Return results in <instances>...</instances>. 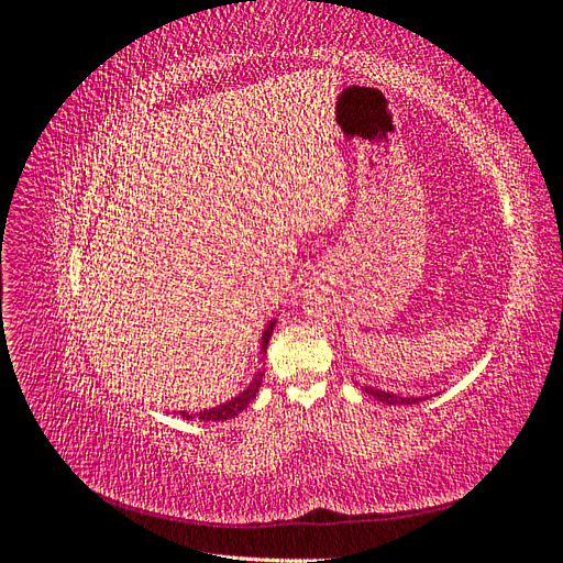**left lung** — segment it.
Masks as SVG:
<instances>
[{
  "mask_svg": "<svg viewBox=\"0 0 563 563\" xmlns=\"http://www.w3.org/2000/svg\"><path fill=\"white\" fill-rule=\"evenodd\" d=\"M354 385H360L362 387V391L364 395H368V397H373L376 401H380V404H399V406H411V404H420V401H424V399H430L428 395H420V397H401V395H395V391H385V389H378V387H371V385H362V383H356L354 380Z\"/></svg>",
  "mask_w": 563,
  "mask_h": 563,
  "instance_id": "8db88e82",
  "label": "left lung"
}]
</instances>
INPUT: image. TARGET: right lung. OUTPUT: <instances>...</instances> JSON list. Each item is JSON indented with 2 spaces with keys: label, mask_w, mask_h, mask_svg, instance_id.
I'll return each instance as SVG.
<instances>
[{
  "label": "right lung",
  "mask_w": 563,
  "mask_h": 563,
  "mask_svg": "<svg viewBox=\"0 0 563 563\" xmlns=\"http://www.w3.org/2000/svg\"><path fill=\"white\" fill-rule=\"evenodd\" d=\"M277 319H279V314L277 317H272L269 321H267V327L263 329V335H261V360L265 356V352H267V345H269V338H272V331H275V323H277ZM263 376H265V371L263 368H258L253 373V378H251V383L240 391V395L236 397H232V399H228V401H223V404H218V406H209V408H201V411H180V418H185V420H203V422H213V420H230V418H234V416H240L244 408L255 399V395H258V389H261V383H263Z\"/></svg>",
  "instance_id": "right-lung-1"
}]
</instances>
